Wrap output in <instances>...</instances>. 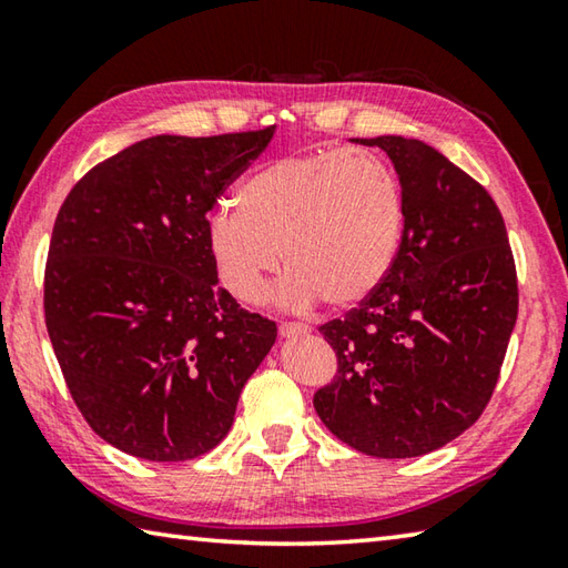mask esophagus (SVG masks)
Returning a JSON list of instances; mask_svg holds the SVG:
<instances>
[{
    "label": "esophagus",
    "mask_w": 568,
    "mask_h": 568,
    "mask_svg": "<svg viewBox=\"0 0 568 568\" xmlns=\"http://www.w3.org/2000/svg\"><path fill=\"white\" fill-rule=\"evenodd\" d=\"M281 338H297V335H307L311 333V328L303 323H281Z\"/></svg>",
    "instance_id": "esophagus-1"
}]
</instances>
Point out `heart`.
<instances>
[{"mask_svg": "<svg viewBox=\"0 0 568 568\" xmlns=\"http://www.w3.org/2000/svg\"><path fill=\"white\" fill-rule=\"evenodd\" d=\"M406 223L400 180L371 150H318L267 162L205 220L223 285L261 303L285 265L281 303L305 311L321 301L353 307L386 281Z\"/></svg>", "mask_w": 568, "mask_h": 568, "instance_id": "heart-1", "label": "heart"}]
</instances>
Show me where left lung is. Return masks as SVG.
<instances>
[{
  "mask_svg": "<svg viewBox=\"0 0 568 568\" xmlns=\"http://www.w3.org/2000/svg\"><path fill=\"white\" fill-rule=\"evenodd\" d=\"M353 142L390 158L406 223L386 281L321 325L338 371L313 406L361 454L413 458L491 400L518 315L516 265L494 197L436 148L400 134Z\"/></svg>",
  "mask_w": 568,
  "mask_h": 568,
  "instance_id": "8db88e82",
  "label": "left lung"
}]
</instances>
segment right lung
<instances>
[{
  "mask_svg": "<svg viewBox=\"0 0 568 568\" xmlns=\"http://www.w3.org/2000/svg\"><path fill=\"white\" fill-rule=\"evenodd\" d=\"M275 128L158 134L92 168L60 207L44 321L67 388L100 438L190 460L227 436L277 328L217 285L205 220Z\"/></svg>",
  "mask_w": 568,
  "mask_h": 568,
  "instance_id": "right-lung-1",
  "label": "right lung"
}]
</instances>
